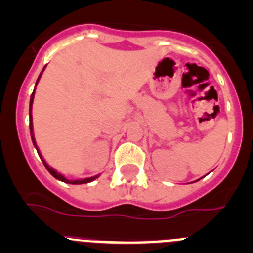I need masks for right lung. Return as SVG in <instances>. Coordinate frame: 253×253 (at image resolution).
Masks as SVG:
<instances>
[{
  "mask_svg": "<svg viewBox=\"0 0 253 253\" xmlns=\"http://www.w3.org/2000/svg\"><path fill=\"white\" fill-rule=\"evenodd\" d=\"M44 68H45V67H44ZM44 68H43V71H44ZM43 71H42V73H43ZM42 73H40L39 77H38V81H39V78H40V76H42ZM38 81H37V84H38ZM34 93H35V90L33 91V93H31V97H30V107H29V111H30V134H31V139H33V143H34V147H35V148H37L38 154H39L40 158H42V161H43L44 166H45V169H48L49 173H50V175L53 176V177L57 178V180L62 181V182H66V184H72V185L87 184V182H91V181L96 180V178L99 177V175H97V176H92V177H88V178H82V180H67V178L64 177L63 175H60V173H58V172L55 171V169H53V167L49 166L48 163H46L45 161L43 160V157H42V154H40V152H39V148H38V147H37V143H35L34 135H33V118H31V107H33V100H34Z\"/></svg>",
  "mask_w": 253,
  "mask_h": 253,
  "instance_id": "right-lung-1",
  "label": "right lung"
}]
</instances>
